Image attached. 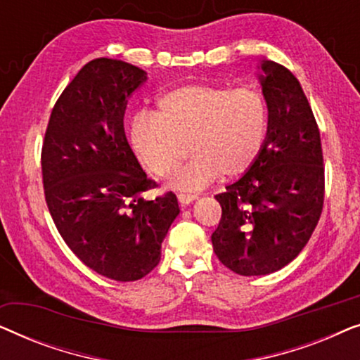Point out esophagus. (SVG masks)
<instances>
[{"label": "esophagus", "mask_w": 360, "mask_h": 360, "mask_svg": "<svg viewBox=\"0 0 360 360\" xmlns=\"http://www.w3.org/2000/svg\"><path fill=\"white\" fill-rule=\"evenodd\" d=\"M196 198H198V196L196 195H191V193H179L176 195V200H179V203L180 205H190L191 201H195Z\"/></svg>", "instance_id": "34e87169"}]
</instances>
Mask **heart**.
I'll use <instances>...</instances> for the list:
<instances>
[{
	"instance_id": "b5f03b06",
	"label": "heart",
	"mask_w": 360,
	"mask_h": 360,
	"mask_svg": "<svg viewBox=\"0 0 360 360\" xmlns=\"http://www.w3.org/2000/svg\"><path fill=\"white\" fill-rule=\"evenodd\" d=\"M267 103L257 90L188 83L165 91L157 112L132 122V144L155 174L170 175L195 157L174 185L200 190L219 174L236 176L257 159L267 134Z\"/></svg>"
}]
</instances>
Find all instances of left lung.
I'll return each mask as SVG.
<instances>
[{"mask_svg":"<svg viewBox=\"0 0 360 360\" xmlns=\"http://www.w3.org/2000/svg\"><path fill=\"white\" fill-rule=\"evenodd\" d=\"M269 129L262 150L236 184L216 195L221 219L211 236L216 257L252 277L292 262L311 238L324 201L319 129L297 77L264 62Z\"/></svg>","mask_w":360,"mask_h":360,"instance_id":"left-lung-1","label":"left lung"}]
</instances>
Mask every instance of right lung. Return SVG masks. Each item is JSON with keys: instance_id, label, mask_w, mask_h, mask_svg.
Masks as SVG:
<instances>
[{"instance_id": "1", "label": "right lung", "mask_w": 360, "mask_h": 360, "mask_svg": "<svg viewBox=\"0 0 360 360\" xmlns=\"http://www.w3.org/2000/svg\"><path fill=\"white\" fill-rule=\"evenodd\" d=\"M146 80L139 67L112 58L88 62L58 96L44 137L47 208L73 254L117 282L146 277L179 214L174 191L155 190L126 139L127 96Z\"/></svg>"}]
</instances>
